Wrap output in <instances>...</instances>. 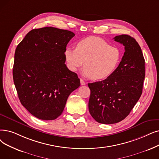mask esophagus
Masks as SVG:
<instances>
[{
	"label": "esophagus",
	"mask_w": 159,
	"mask_h": 159,
	"mask_svg": "<svg viewBox=\"0 0 159 159\" xmlns=\"http://www.w3.org/2000/svg\"><path fill=\"white\" fill-rule=\"evenodd\" d=\"M80 84H81L82 86H84V85H86V82H85L83 80L80 79Z\"/></svg>",
	"instance_id": "obj_1"
}]
</instances>
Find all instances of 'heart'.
I'll list each match as a JSON object with an SVG mask.
<instances>
[{
    "label": "heart",
    "instance_id": "obj_1",
    "mask_svg": "<svg viewBox=\"0 0 159 159\" xmlns=\"http://www.w3.org/2000/svg\"><path fill=\"white\" fill-rule=\"evenodd\" d=\"M121 52L101 38L89 37L80 41L76 48H67L64 57L68 68L76 71L84 62V75L93 80L109 77L118 67Z\"/></svg>",
    "mask_w": 159,
    "mask_h": 159
}]
</instances>
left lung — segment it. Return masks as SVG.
I'll use <instances>...</instances> for the list:
<instances>
[{"label":"left lung","instance_id":"8db88e82","mask_svg":"<svg viewBox=\"0 0 159 159\" xmlns=\"http://www.w3.org/2000/svg\"><path fill=\"white\" fill-rule=\"evenodd\" d=\"M114 39L125 47L118 67L106 79L88 84L89 112L103 124L120 122L129 114L142 95L145 78V60L135 39L127 34Z\"/></svg>","mask_w":159,"mask_h":159}]
</instances>
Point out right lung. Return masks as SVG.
I'll list each match as a JSON object with an SVG mask.
<instances>
[{
  "label": "right lung",
  "instance_id": "add662e5",
  "mask_svg": "<svg viewBox=\"0 0 159 159\" xmlns=\"http://www.w3.org/2000/svg\"><path fill=\"white\" fill-rule=\"evenodd\" d=\"M73 36L71 31L44 27L30 31L16 48L13 78L19 99L38 119H57L80 85L65 64L64 52Z\"/></svg>",
  "mask_w": 159,
  "mask_h": 159
}]
</instances>
